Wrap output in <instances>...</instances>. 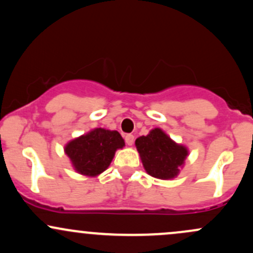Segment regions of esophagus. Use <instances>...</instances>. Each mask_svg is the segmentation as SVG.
<instances>
[{"mask_svg":"<svg viewBox=\"0 0 253 253\" xmlns=\"http://www.w3.org/2000/svg\"><path fill=\"white\" fill-rule=\"evenodd\" d=\"M125 141H126L127 145H132L134 143V135L133 134H126L125 135Z\"/></svg>","mask_w":253,"mask_h":253,"instance_id":"1","label":"esophagus"}]
</instances>
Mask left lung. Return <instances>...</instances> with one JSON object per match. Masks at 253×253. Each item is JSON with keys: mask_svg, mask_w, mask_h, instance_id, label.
<instances>
[{"mask_svg": "<svg viewBox=\"0 0 253 253\" xmlns=\"http://www.w3.org/2000/svg\"><path fill=\"white\" fill-rule=\"evenodd\" d=\"M135 146L146 173L162 180L175 177L188 155L186 146L171 140L161 128L137 138Z\"/></svg>", "mask_w": 253, "mask_h": 253, "instance_id": "obj_1", "label": "left lung"}]
</instances>
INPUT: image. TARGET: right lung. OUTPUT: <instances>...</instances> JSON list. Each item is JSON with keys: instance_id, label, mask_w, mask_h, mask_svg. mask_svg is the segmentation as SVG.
<instances>
[{"instance_id": "add662e5", "label": "right lung", "mask_w": 253, "mask_h": 253, "mask_svg": "<svg viewBox=\"0 0 253 253\" xmlns=\"http://www.w3.org/2000/svg\"><path fill=\"white\" fill-rule=\"evenodd\" d=\"M125 146V140L118 131L95 128L65 146L66 155L78 173L96 176L112 163L118 149Z\"/></svg>"}]
</instances>
